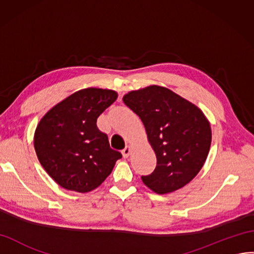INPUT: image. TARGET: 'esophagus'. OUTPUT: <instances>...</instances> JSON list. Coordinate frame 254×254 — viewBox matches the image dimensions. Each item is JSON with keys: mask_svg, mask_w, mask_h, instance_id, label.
<instances>
[{"mask_svg": "<svg viewBox=\"0 0 254 254\" xmlns=\"http://www.w3.org/2000/svg\"><path fill=\"white\" fill-rule=\"evenodd\" d=\"M130 152H131V148H130V146H126L124 149L122 150L123 157H124V158H128L129 155H130Z\"/></svg>", "mask_w": 254, "mask_h": 254, "instance_id": "esophagus-1", "label": "esophagus"}]
</instances>
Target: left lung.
<instances>
[{"label": "left lung", "mask_w": 254, "mask_h": 254, "mask_svg": "<svg viewBox=\"0 0 254 254\" xmlns=\"http://www.w3.org/2000/svg\"><path fill=\"white\" fill-rule=\"evenodd\" d=\"M123 101L139 115L157 158L154 172L142 176L158 194L186 186L204 166L211 129L200 108L167 87L150 85L131 91Z\"/></svg>", "instance_id": "1"}]
</instances>
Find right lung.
Instances as JSON below:
<instances>
[{
    "instance_id": "obj_1",
    "label": "right lung",
    "mask_w": 254,
    "mask_h": 254,
    "mask_svg": "<svg viewBox=\"0 0 254 254\" xmlns=\"http://www.w3.org/2000/svg\"><path fill=\"white\" fill-rule=\"evenodd\" d=\"M116 98L118 93L112 90L84 88L59 102L38 123L34 134L37 158L61 187L90 192L105 182L122 158L96 125Z\"/></svg>"
}]
</instances>
